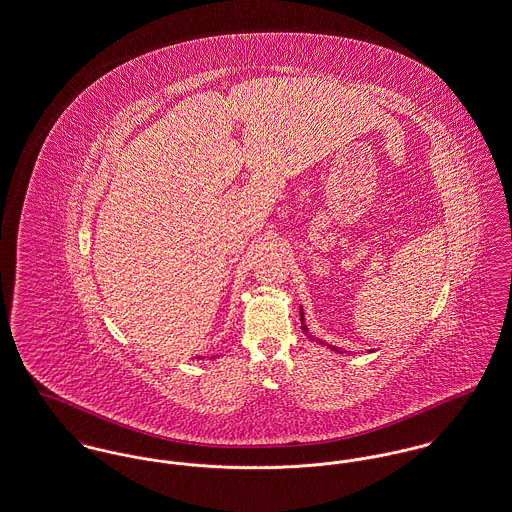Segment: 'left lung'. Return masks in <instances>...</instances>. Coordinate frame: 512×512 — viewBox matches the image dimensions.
<instances>
[{
  "mask_svg": "<svg viewBox=\"0 0 512 512\" xmlns=\"http://www.w3.org/2000/svg\"><path fill=\"white\" fill-rule=\"evenodd\" d=\"M300 319H301V329H303V331H305V334H307V327H305V325H303V313H301ZM319 342H321V340H319ZM321 344H323V342H321ZM327 346H329V344H327ZM329 348H332V350H334V352H338V354H342V352H340V350H338V348H336V346H329Z\"/></svg>",
  "mask_w": 512,
  "mask_h": 512,
  "instance_id": "8db88e82",
  "label": "left lung"
}]
</instances>
